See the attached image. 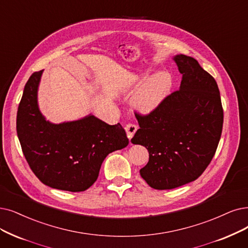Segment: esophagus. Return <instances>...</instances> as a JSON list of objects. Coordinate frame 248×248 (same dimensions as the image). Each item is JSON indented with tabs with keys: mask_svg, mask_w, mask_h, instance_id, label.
<instances>
[{
	"mask_svg": "<svg viewBox=\"0 0 248 248\" xmlns=\"http://www.w3.org/2000/svg\"><path fill=\"white\" fill-rule=\"evenodd\" d=\"M137 125H135V124H133V123H128V124H126V126H125V131H126V133H127V137L129 138V140H131V138L133 137V135H134V133L136 132V130H137Z\"/></svg>",
	"mask_w": 248,
	"mask_h": 248,
	"instance_id": "1",
	"label": "esophagus"
}]
</instances>
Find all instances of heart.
<instances>
[{"instance_id": "obj_1", "label": "heart", "mask_w": 248, "mask_h": 248, "mask_svg": "<svg viewBox=\"0 0 248 248\" xmlns=\"http://www.w3.org/2000/svg\"><path fill=\"white\" fill-rule=\"evenodd\" d=\"M142 80L143 78L140 76H132L129 84L130 91H135ZM172 86L173 79L169 73H157L148 78L135 92L132 97V106L142 114L152 113L170 93Z\"/></svg>"}]
</instances>
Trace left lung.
<instances>
[{
    "label": "left lung",
    "instance_id": "obj_1",
    "mask_svg": "<svg viewBox=\"0 0 248 248\" xmlns=\"http://www.w3.org/2000/svg\"><path fill=\"white\" fill-rule=\"evenodd\" d=\"M180 88L150 114L135 112L140 124L131 142L146 147L148 163L140 176L154 189L165 190L196 180L219 144L224 112L215 78L195 59L177 55Z\"/></svg>",
    "mask_w": 248,
    "mask_h": 248
}]
</instances>
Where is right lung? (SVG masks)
Listing matches in <instances>:
<instances>
[{"label":"right lung","instance_id":"right-lung-1","mask_svg":"<svg viewBox=\"0 0 248 248\" xmlns=\"http://www.w3.org/2000/svg\"><path fill=\"white\" fill-rule=\"evenodd\" d=\"M42 74L43 70L29 77L18 107L16 129L23 155L44 184L84 191L96 181L106 156L129 140L120 123L108 125L93 115L61 124L46 121L37 106Z\"/></svg>","mask_w":248,"mask_h":248}]
</instances>
